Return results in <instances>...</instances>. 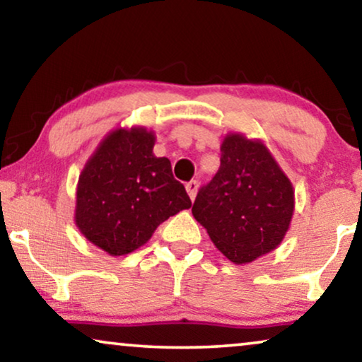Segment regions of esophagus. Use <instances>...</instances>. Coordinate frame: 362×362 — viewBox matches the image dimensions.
Returning a JSON list of instances; mask_svg holds the SVG:
<instances>
[{
    "label": "esophagus",
    "instance_id": "obj_1",
    "mask_svg": "<svg viewBox=\"0 0 362 362\" xmlns=\"http://www.w3.org/2000/svg\"><path fill=\"white\" fill-rule=\"evenodd\" d=\"M197 189H199V182L197 181H189L186 185V191H187V194H189V197H191V201H194L196 199V194H197Z\"/></svg>",
    "mask_w": 362,
    "mask_h": 362
}]
</instances>
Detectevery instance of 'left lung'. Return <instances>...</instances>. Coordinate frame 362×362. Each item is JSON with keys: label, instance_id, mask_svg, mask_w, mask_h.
<instances>
[{"label": "left lung", "instance_id": "left-lung-1", "mask_svg": "<svg viewBox=\"0 0 362 362\" xmlns=\"http://www.w3.org/2000/svg\"><path fill=\"white\" fill-rule=\"evenodd\" d=\"M293 211V185L269 146L244 133H227L219 171L192 206L217 250L237 265L270 254L285 239Z\"/></svg>", "mask_w": 362, "mask_h": 362}]
</instances>
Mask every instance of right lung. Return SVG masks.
I'll return each instance as SVG.
<instances>
[{
  "instance_id": "obj_1",
  "label": "right lung",
  "mask_w": 362,
  "mask_h": 362,
  "mask_svg": "<svg viewBox=\"0 0 362 362\" xmlns=\"http://www.w3.org/2000/svg\"><path fill=\"white\" fill-rule=\"evenodd\" d=\"M155 141V132L145 127H118L103 136L78 176L74 222L112 257L140 249L161 222L191 207L171 161L153 153Z\"/></svg>"
}]
</instances>
